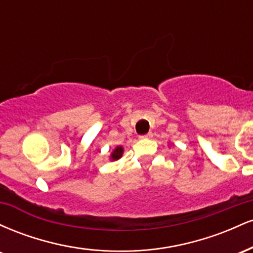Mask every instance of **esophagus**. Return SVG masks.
<instances>
[{
	"label": "esophagus",
	"mask_w": 253,
	"mask_h": 253,
	"mask_svg": "<svg viewBox=\"0 0 253 253\" xmlns=\"http://www.w3.org/2000/svg\"><path fill=\"white\" fill-rule=\"evenodd\" d=\"M152 136H153V134H152V133H147V134H145V135H141L140 136V138L141 139H150V138H152Z\"/></svg>",
	"instance_id": "34e87169"
}]
</instances>
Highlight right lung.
Here are the masks:
<instances>
[{
  "label": "right lung",
  "mask_w": 253,
  "mask_h": 253,
  "mask_svg": "<svg viewBox=\"0 0 253 253\" xmlns=\"http://www.w3.org/2000/svg\"><path fill=\"white\" fill-rule=\"evenodd\" d=\"M124 155V147L123 146H117L114 150L112 151V153H110L109 156V161L114 162V161H118V159H120L121 157Z\"/></svg>",
  "instance_id": "1"
}]
</instances>
